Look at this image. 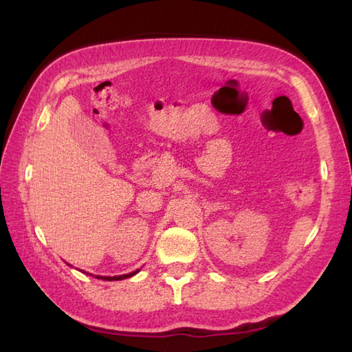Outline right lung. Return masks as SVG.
<instances>
[{
  "instance_id": "add662e5",
  "label": "right lung",
  "mask_w": 352,
  "mask_h": 352,
  "mask_svg": "<svg viewBox=\"0 0 352 352\" xmlns=\"http://www.w3.org/2000/svg\"><path fill=\"white\" fill-rule=\"evenodd\" d=\"M138 272H139V269H138V271H134V272H130V274H125V275H118V276H101V275H96V278H100V280H104V281H118V280L130 278V276H133V275H136Z\"/></svg>"
}]
</instances>
